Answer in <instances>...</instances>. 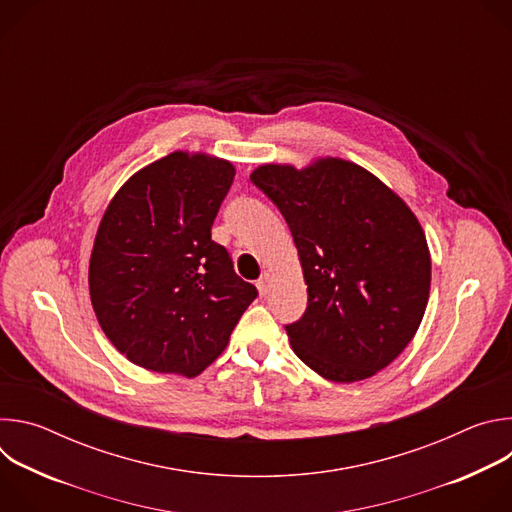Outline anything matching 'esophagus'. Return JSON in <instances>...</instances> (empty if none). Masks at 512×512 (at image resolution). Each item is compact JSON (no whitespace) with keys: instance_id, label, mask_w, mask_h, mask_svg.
Instances as JSON below:
<instances>
[{"instance_id":"1","label":"esophagus","mask_w":512,"mask_h":512,"mask_svg":"<svg viewBox=\"0 0 512 512\" xmlns=\"http://www.w3.org/2000/svg\"><path fill=\"white\" fill-rule=\"evenodd\" d=\"M269 287H271V273H263V275H261V279L257 281V289H259V294H261V296H267Z\"/></svg>"}]
</instances>
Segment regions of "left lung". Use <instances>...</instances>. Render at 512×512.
<instances>
[{"label":"left lung","mask_w":512,"mask_h":512,"mask_svg":"<svg viewBox=\"0 0 512 512\" xmlns=\"http://www.w3.org/2000/svg\"><path fill=\"white\" fill-rule=\"evenodd\" d=\"M294 237L308 308L285 326L291 348L334 383L369 379L405 350L429 300L431 257L405 200L342 158L251 172Z\"/></svg>","instance_id":"obj_1"}]
</instances>
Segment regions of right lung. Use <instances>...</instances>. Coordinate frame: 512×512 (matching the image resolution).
<instances>
[{"label": "right lung", "mask_w": 512, "mask_h": 512, "mask_svg": "<svg viewBox=\"0 0 512 512\" xmlns=\"http://www.w3.org/2000/svg\"><path fill=\"white\" fill-rule=\"evenodd\" d=\"M233 178L229 160L172 152L111 198L91 251L89 291L105 336L137 367L200 375L257 298L210 239Z\"/></svg>", "instance_id": "right-lung-1"}]
</instances>
